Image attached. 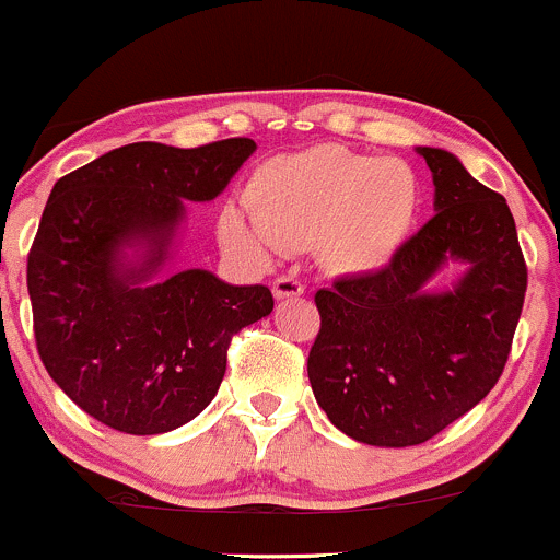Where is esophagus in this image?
Segmentation results:
<instances>
[{
    "label": "esophagus",
    "mask_w": 560,
    "mask_h": 560,
    "mask_svg": "<svg viewBox=\"0 0 560 560\" xmlns=\"http://www.w3.org/2000/svg\"><path fill=\"white\" fill-rule=\"evenodd\" d=\"M272 293L275 299H293V296H302L304 285L302 280L296 278H278L272 282Z\"/></svg>",
    "instance_id": "esophagus-1"
}]
</instances>
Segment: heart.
<instances>
[{
  "instance_id": "obj_1",
  "label": "heart",
  "mask_w": 560,
  "mask_h": 560,
  "mask_svg": "<svg viewBox=\"0 0 560 560\" xmlns=\"http://www.w3.org/2000/svg\"><path fill=\"white\" fill-rule=\"evenodd\" d=\"M253 221L221 218L229 242L269 256L320 247L348 272L380 269L401 250L420 212V183L399 159L318 145L264 164L247 191Z\"/></svg>"
}]
</instances>
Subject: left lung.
<instances>
[{
    "label": "left lung",
    "mask_w": 560,
    "mask_h": 560,
    "mask_svg": "<svg viewBox=\"0 0 560 560\" xmlns=\"http://www.w3.org/2000/svg\"><path fill=\"white\" fill-rule=\"evenodd\" d=\"M434 180V218L394 261L320 288L307 359L318 407L350 440L409 447L480 405L510 355L526 261L504 196L458 155L415 148ZM458 262L447 289L433 280Z\"/></svg>",
    "instance_id": "obj_1"
}]
</instances>
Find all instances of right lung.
I'll use <instances>...</instances> for the list:
<instances>
[{
    "label": "right lung",
    "mask_w": 560,
    "mask_h": 560,
    "mask_svg": "<svg viewBox=\"0 0 560 560\" xmlns=\"http://www.w3.org/2000/svg\"><path fill=\"white\" fill-rule=\"evenodd\" d=\"M256 153L245 137L131 142L54 186L28 253L39 359L83 412L115 431L166 434L221 388L232 334L267 318V285L175 272L186 201H212Z\"/></svg>",
    "instance_id": "add662e5"
}]
</instances>
